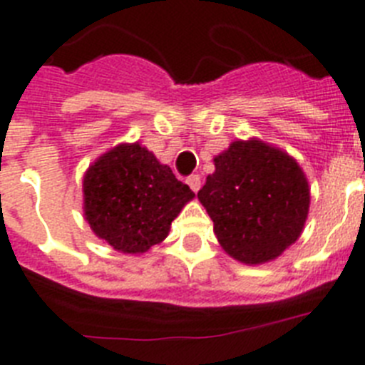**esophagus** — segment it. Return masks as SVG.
<instances>
[{
  "instance_id": "34e87169",
  "label": "esophagus",
  "mask_w": 365,
  "mask_h": 365,
  "mask_svg": "<svg viewBox=\"0 0 365 365\" xmlns=\"http://www.w3.org/2000/svg\"><path fill=\"white\" fill-rule=\"evenodd\" d=\"M186 182H188V186L193 190V192H199V188H200V177L199 175H190L188 179H186Z\"/></svg>"
}]
</instances>
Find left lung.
<instances>
[{"instance_id":"left-lung-1","label":"left lung","mask_w":365,"mask_h":365,"mask_svg":"<svg viewBox=\"0 0 365 365\" xmlns=\"http://www.w3.org/2000/svg\"><path fill=\"white\" fill-rule=\"evenodd\" d=\"M213 165L197 197L224 252L257 266L299 240L312 197L306 173L289 153L255 137L237 139Z\"/></svg>"}]
</instances>
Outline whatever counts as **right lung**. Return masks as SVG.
Listing matches in <instances>:
<instances>
[{"mask_svg":"<svg viewBox=\"0 0 365 365\" xmlns=\"http://www.w3.org/2000/svg\"><path fill=\"white\" fill-rule=\"evenodd\" d=\"M195 197L168 165L139 143H121L83 177V213L113 250L141 255L168 237L172 220Z\"/></svg>","mask_w":365,"mask_h":365,"instance_id":"right-lung-1","label":"right lung"}]
</instances>
